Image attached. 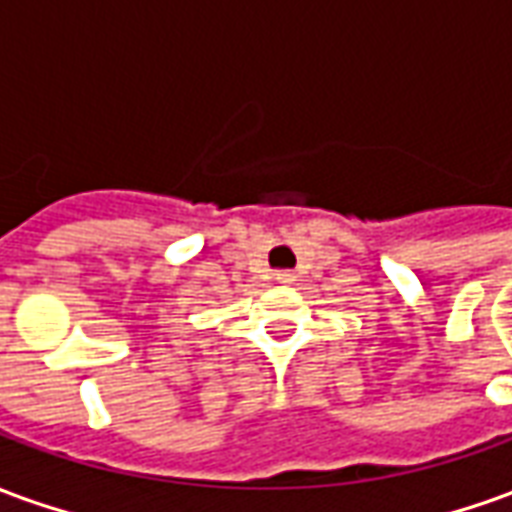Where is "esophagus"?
<instances>
[{
	"instance_id": "obj_1",
	"label": "esophagus",
	"mask_w": 512,
	"mask_h": 512,
	"mask_svg": "<svg viewBox=\"0 0 512 512\" xmlns=\"http://www.w3.org/2000/svg\"><path fill=\"white\" fill-rule=\"evenodd\" d=\"M277 279H279V282H293V279H296V277H293L290 271H279Z\"/></svg>"
}]
</instances>
